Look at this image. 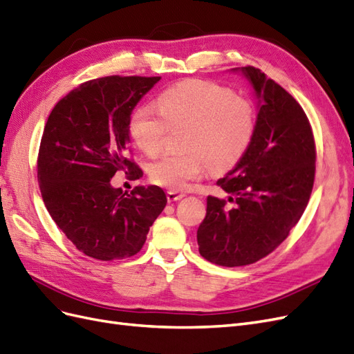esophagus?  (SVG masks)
<instances>
[{"mask_svg": "<svg viewBox=\"0 0 354 354\" xmlns=\"http://www.w3.org/2000/svg\"><path fill=\"white\" fill-rule=\"evenodd\" d=\"M181 198H185V194H180V192H176V190L167 192L168 202H176V201H180Z\"/></svg>", "mask_w": 354, "mask_h": 354, "instance_id": "1", "label": "esophagus"}]
</instances>
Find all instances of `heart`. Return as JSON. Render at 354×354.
<instances>
[{
  "instance_id": "1",
  "label": "heart",
  "mask_w": 354,
  "mask_h": 354,
  "mask_svg": "<svg viewBox=\"0 0 354 354\" xmlns=\"http://www.w3.org/2000/svg\"><path fill=\"white\" fill-rule=\"evenodd\" d=\"M187 125V152L167 153L149 168L153 183L185 190L211 167L216 173L232 168L248 149L254 130L252 103L220 84L187 80L162 91L158 108L142 104L130 116L128 131L143 152L160 151L169 127Z\"/></svg>"
}]
</instances>
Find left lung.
I'll use <instances>...</instances> for the list:
<instances>
[{"mask_svg": "<svg viewBox=\"0 0 354 354\" xmlns=\"http://www.w3.org/2000/svg\"><path fill=\"white\" fill-rule=\"evenodd\" d=\"M241 71L259 99L252 140L217 185L230 195L208 196L198 229L203 259L224 267L248 266L274 251L301 218L315 183L316 146L299 103L254 66Z\"/></svg>", "mask_w": 354, "mask_h": 354, "instance_id": "left-lung-1", "label": "left lung"}]
</instances>
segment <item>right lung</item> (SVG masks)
I'll return each mask as SVG.
<instances>
[{"label": "right lung", "instance_id": "add662e5", "mask_svg": "<svg viewBox=\"0 0 354 354\" xmlns=\"http://www.w3.org/2000/svg\"><path fill=\"white\" fill-rule=\"evenodd\" d=\"M160 77H103L82 82L53 108L38 152V183L47 211L77 250L95 260L136 255L167 205L164 190L111 186L124 171L143 176L130 158L128 121Z\"/></svg>", "mask_w": 354, "mask_h": 354}]
</instances>
